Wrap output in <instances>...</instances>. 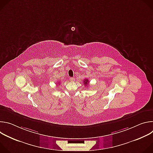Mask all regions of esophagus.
<instances>
[{
    "instance_id": "esophagus-1",
    "label": "esophagus",
    "mask_w": 153,
    "mask_h": 153,
    "mask_svg": "<svg viewBox=\"0 0 153 153\" xmlns=\"http://www.w3.org/2000/svg\"><path fill=\"white\" fill-rule=\"evenodd\" d=\"M70 81H71V82H74V81L75 80V78H74V77H70Z\"/></svg>"
}]
</instances>
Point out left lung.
<instances>
[{"instance_id":"8db88e82","label":"left lung","mask_w":153,"mask_h":153,"mask_svg":"<svg viewBox=\"0 0 153 153\" xmlns=\"http://www.w3.org/2000/svg\"><path fill=\"white\" fill-rule=\"evenodd\" d=\"M83 83H84V85H85V86H86V85H88V83H89V81H88V79H85L84 81H83Z\"/></svg>"}]
</instances>
